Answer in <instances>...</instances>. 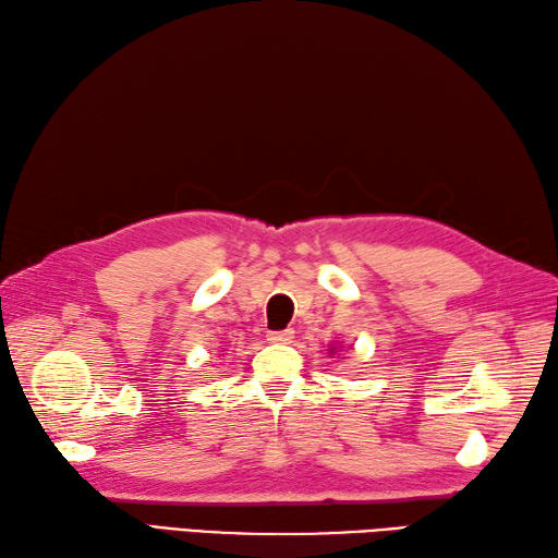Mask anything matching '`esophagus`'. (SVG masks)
I'll return each mask as SVG.
<instances>
[{"instance_id": "1", "label": "esophagus", "mask_w": 558, "mask_h": 558, "mask_svg": "<svg viewBox=\"0 0 558 558\" xmlns=\"http://www.w3.org/2000/svg\"><path fill=\"white\" fill-rule=\"evenodd\" d=\"M294 338V330L292 328H284V330H270L268 332V342H276V344H288Z\"/></svg>"}]
</instances>
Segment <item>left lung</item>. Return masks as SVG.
I'll return each instance as SVG.
<instances>
[{"label": "left lung", "mask_w": 558, "mask_h": 558, "mask_svg": "<svg viewBox=\"0 0 558 558\" xmlns=\"http://www.w3.org/2000/svg\"><path fill=\"white\" fill-rule=\"evenodd\" d=\"M330 352H332V354H335V347H330Z\"/></svg>", "instance_id": "8db88e82"}]
</instances>
